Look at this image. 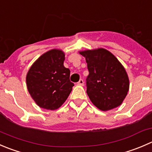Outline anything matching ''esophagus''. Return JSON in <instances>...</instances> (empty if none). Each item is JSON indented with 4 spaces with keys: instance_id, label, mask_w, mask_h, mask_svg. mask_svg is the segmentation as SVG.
<instances>
[{
    "instance_id": "esophagus-1",
    "label": "esophagus",
    "mask_w": 152,
    "mask_h": 152,
    "mask_svg": "<svg viewBox=\"0 0 152 152\" xmlns=\"http://www.w3.org/2000/svg\"><path fill=\"white\" fill-rule=\"evenodd\" d=\"M77 84L79 85H81V86H83V85H84V81L82 80V79H80V80H79V82H78Z\"/></svg>"
}]
</instances>
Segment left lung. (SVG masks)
<instances>
[{"label": "left lung", "mask_w": 152, "mask_h": 152, "mask_svg": "<svg viewBox=\"0 0 152 152\" xmlns=\"http://www.w3.org/2000/svg\"><path fill=\"white\" fill-rule=\"evenodd\" d=\"M79 53L88 65L87 94L91 102L102 111L121 105L129 90V76L123 64L104 48Z\"/></svg>", "instance_id": "1"}]
</instances>
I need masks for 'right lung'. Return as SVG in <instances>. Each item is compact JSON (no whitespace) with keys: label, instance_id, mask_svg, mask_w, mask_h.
Masks as SVG:
<instances>
[{"label":"right lung","instance_id":"1","mask_svg":"<svg viewBox=\"0 0 152 152\" xmlns=\"http://www.w3.org/2000/svg\"><path fill=\"white\" fill-rule=\"evenodd\" d=\"M64 59L65 54L61 50H50L42 54L26 73L29 94L42 108L58 109L74 86L70 81V70L64 66Z\"/></svg>","mask_w":152,"mask_h":152}]
</instances>
